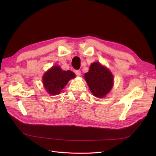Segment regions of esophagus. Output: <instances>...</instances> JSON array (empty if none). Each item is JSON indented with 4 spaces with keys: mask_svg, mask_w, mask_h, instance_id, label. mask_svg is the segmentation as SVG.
<instances>
[{
    "mask_svg": "<svg viewBox=\"0 0 156 156\" xmlns=\"http://www.w3.org/2000/svg\"><path fill=\"white\" fill-rule=\"evenodd\" d=\"M74 72H75V74L77 75V76H81V72L79 70V69H76V70L74 71Z\"/></svg>",
    "mask_w": 156,
    "mask_h": 156,
    "instance_id": "1",
    "label": "esophagus"
}]
</instances>
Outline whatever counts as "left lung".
Wrapping results in <instances>:
<instances>
[{"label":"left lung","mask_w":156,"mask_h":156,"mask_svg":"<svg viewBox=\"0 0 156 156\" xmlns=\"http://www.w3.org/2000/svg\"><path fill=\"white\" fill-rule=\"evenodd\" d=\"M84 78L92 93L99 98L105 97L113 84V76L111 72L98 62L91 64L89 71L84 75Z\"/></svg>","instance_id":"obj_1"}]
</instances>
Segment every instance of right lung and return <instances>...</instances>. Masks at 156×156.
Masks as SVG:
<instances>
[{"mask_svg": "<svg viewBox=\"0 0 156 156\" xmlns=\"http://www.w3.org/2000/svg\"><path fill=\"white\" fill-rule=\"evenodd\" d=\"M75 77L70 70L64 71L58 66H54L43 77L44 87L48 93L52 95L59 94L68 81Z\"/></svg>", "mask_w": 156, "mask_h": 156, "instance_id": "obj_1", "label": "right lung"}]
</instances>
